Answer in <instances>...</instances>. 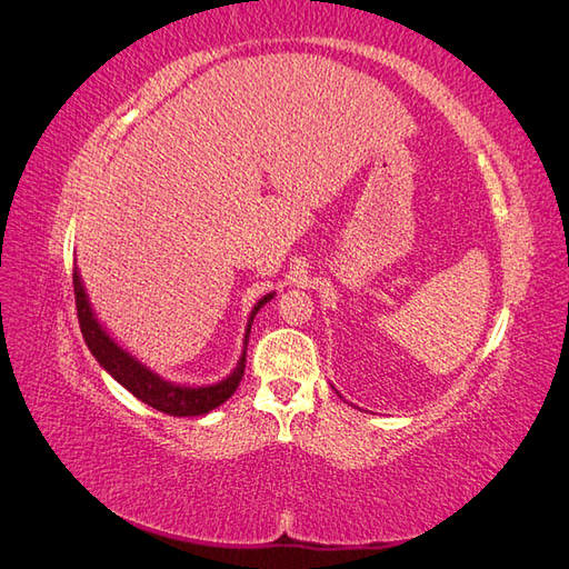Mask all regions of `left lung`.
Segmentation results:
<instances>
[{"mask_svg": "<svg viewBox=\"0 0 569 569\" xmlns=\"http://www.w3.org/2000/svg\"><path fill=\"white\" fill-rule=\"evenodd\" d=\"M337 393H339V391H337ZM339 396H341V393H339ZM341 399H343V396H341Z\"/></svg>", "mask_w": 569, "mask_h": 569, "instance_id": "1", "label": "left lung"}]
</instances>
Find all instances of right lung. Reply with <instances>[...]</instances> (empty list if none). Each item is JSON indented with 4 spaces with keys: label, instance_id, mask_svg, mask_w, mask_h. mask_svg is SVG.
<instances>
[{
    "label": "right lung",
    "instance_id": "right-lung-1",
    "mask_svg": "<svg viewBox=\"0 0 569 569\" xmlns=\"http://www.w3.org/2000/svg\"><path fill=\"white\" fill-rule=\"evenodd\" d=\"M73 291H76L80 332H82L84 343H88L90 353L97 358V363L104 368L120 387L128 389L134 399H140L142 403L151 406L153 410H161V412H166V416H176V418L206 416V412L216 410L220 403H226L237 391L239 382H242V377H244L251 322H253L256 313L261 311V308L274 297V291H270V295L258 299L256 306L251 308L249 320H247V330H244L242 356H239L237 366L232 368V372L228 377H222L220 382H213V385H178V382L166 380V377H161L159 372H153L147 363H142L140 358L120 347V343L111 337V332L104 325H101V320L94 313V308L88 297V289H84V284H82L78 268L73 270Z\"/></svg>",
    "mask_w": 569,
    "mask_h": 569
}]
</instances>
